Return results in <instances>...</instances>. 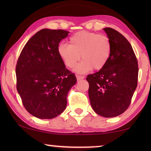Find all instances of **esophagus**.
Returning a JSON list of instances; mask_svg holds the SVG:
<instances>
[{"mask_svg":"<svg viewBox=\"0 0 151 151\" xmlns=\"http://www.w3.org/2000/svg\"><path fill=\"white\" fill-rule=\"evenodd\" d=\"M84 78H85V76H84L76 75V79H77V81H80V80H82V79H84Z\"/></svg>","mask_w":151,"mask_h":151,"instance_id":"esophagus-1","label":"esophagus"}]
</instances>
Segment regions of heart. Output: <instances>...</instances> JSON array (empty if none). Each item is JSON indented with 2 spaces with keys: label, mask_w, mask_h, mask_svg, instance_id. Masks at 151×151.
<instances>
[{
  "label": "heart",
  "mask_w": 151,
  "mask_h": 151,
  "mask_svg": "<svg viewBox=\"0 0 151 151\" xmlns=\"http://www.w3.org/2000/svg\"><path fill=\"white\" fill-rule=\"evenodd\" d=\"M69 44L58 45V53L67 67L73 68L81 58L76 68L79 73H85L93 68L99 70L104 67L112 53V43L107 36L83 30L74 34Z\"/></svg>",
  "instance_id": "1"
}]
</instances>
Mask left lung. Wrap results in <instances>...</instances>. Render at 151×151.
I'll use <instances>...</instances> for the list:
<instances>
[{
	"instance_id": "obj_1",
	"label": "left lung",
	"mask_w": 151,
	"mask_h": 151,
	"mask_svg": "<svg viewBox=\"0 0 151 151\" xmlns=\"http://www.w3.org/2000/svg\"><path fill=\"white\" fill-rule=\"evenodd\" d=\"M112 43L108 63L98 72L88 75V96L94 111L111 118L126 111L137 86L139 66L130 42L112 28H104Z\"/></svg>"
}]
</instances>
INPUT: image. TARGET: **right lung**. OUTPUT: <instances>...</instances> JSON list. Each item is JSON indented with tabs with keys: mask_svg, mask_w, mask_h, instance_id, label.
Wrapping results in <instances>:
<instances>
[{
	"mask_svg": "<svg viewBox=\"0 0 151 151\" xmlns=\"http://www.w3.org/2000/svg\"><path fill=\"white\" fill-rule=\"evenodd\" d=\"M69 32L44 29L30 38L16 66L17 89L27 111L50 119L65 111L68 91L76 83L58 53V44Z\"/></svg>",
	"mask_w": 151,
	"mask_h": 151,
	"instance_id": "obj_1",
	"label": "right lung"
}]
</instances>
